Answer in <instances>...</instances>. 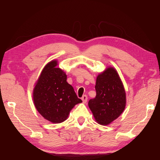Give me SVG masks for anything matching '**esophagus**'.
Returning a JSON list of instances; mask_svg holds the SVG:
<instances>
[{"label": "esophagus", "instance_id": "34e87169", "mask_svg": "<svg viewBox=\"0 0 160 160\" xmlns=\"http://www.w3.org/2000/svg\"><path fill=\"white\" fill-rule=\"evenodd\" d=\"M81 99H82V101H83V103H85L87 101H88V96L87 95H83V97H82V98H81Z\"/></svg>", "mask_w": 160, "mask_h": 160}]
</instances>
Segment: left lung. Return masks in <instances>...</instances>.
Returning <instances> with one entry per match:
<instances>
[{"instance_id":"left-lung-1","label":"left lung","mask_w":160,"mask_h":160,"mask_svg":"<svg viewBox=\"0 0 160 160\" xmlns=\"http://www.w3.org/2000/svg\"><path fill=\"white\" fill-rule=\"evenodd\" d=\"M96 97L88 105L96 122L108 125L118 119L126 105V93L118 71L108 67L96 79Z\"/></svg>"}]
</instances>
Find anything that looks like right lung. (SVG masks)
I'll return each instance as SVG.
<instances>
[{
  "mask_svg": "<svg viewBox=\"0 0 160 160\" xmlns=\"http://www.w3.org/2000/svg\"><path fill=\"white\" fill-rule=\"evenodd\" d=\"M57 60L45 66L33 89L32 99L38 112L53 123L65 121L75 105L82 102L72 87L67 82V75L56 67Z\"/></svg>",
  "mask_w": 160,
  "mask_h": 160,
  "instance_id": "1",
  "label": "right lung"
}]
</instances>
